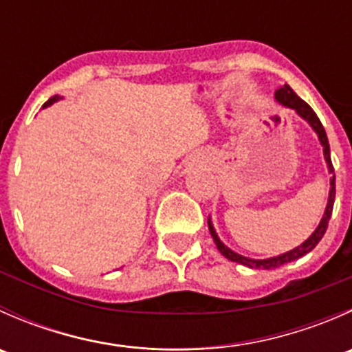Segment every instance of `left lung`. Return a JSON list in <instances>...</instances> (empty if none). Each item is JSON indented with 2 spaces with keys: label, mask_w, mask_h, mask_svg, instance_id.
I'll use <instances>...</instances> for the list:
<instances>
[{
  "label": "left lung",
  "mask_w": 352,
  "mask_h": 352,
  "mask_svg": "<svg viewBox=\"0 0 352 352\" xmlns=\"http://www.w3.org/2000/svg\"><path fill=\"white\" fill-rule=\"evenodd\" d=\"M274 97H276V100L279 102V104H283V105H285V107L293 109L294 112H296L298 116L301 117V119L307 120V122L311 126V129H314L315 133H317L318 140H320V144H322V146H324V158H325V162H327L329 173H332V177H330V190H329L327 208H325L324 216H322L320 223H318V226H317V228H315V232L311 233V235L308 236V239L305 240V242L301 243L300 247L293 248V250L286 252V254L278 255V257H271V258H248V257H243V255L236 254V252L230 250V248L226 247V245L218 239V235H216L214 226H212L211 219H208L209 232H211V236H212V240H214V243H216V247H218V250L221 252V254L225 255L226 258H230V261H232V262H239V264L247 265V267H252V269H276V267H281L283 264H287V262L296 261V258L303 257V255H307L308 252L314 250V248L317 247V243L322 240V236L325 235V232H327L329 219H330V216H332L333 201H336V173H333L332 160H330V146H329L327 134H325V129H324V126H322L320 119H318L317 113L314 112V109H311L310 105L307 104V102L301 100V98L298 97L296 94H294L293 88H291L289 85H285V87H281V88H279V90H276Z\"/></svg>",
  "instance_id": "8db88e82"
}]
</instances>
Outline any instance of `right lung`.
Wrapping results in <instances>:
<instances>
[{
	"mask_svg": "<svg viewBox=\"0 0 352 352\" xmlns=\"http://www.w3.org/2000/svg\"><path fill=\"white\" fill-rule=\"evenodd\" d=\"M61 98H63V97H59V95H54V97H51V98H49L47 102H45V104H44V107H49V105H52V104H54V102L61 100Z\"/></svg>",
	"mask_w": 352,
	"mask_h": 352,
	"instance_id": "obj_1",
	"label": "right lung"
}]
</instances>
